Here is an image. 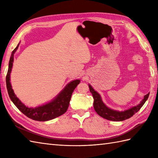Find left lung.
Segmentation results:
<instances>
[{
  "label": "left lung",
  "mask_w": 158,
  "mask_h": 158,
  "mask_svg": "<svg viewBox=\"0 0 158 158\" xmlns=\"http://www.w3.org/2000/svg\"><path fill=\"white\" fill-rule=\"evenodd\" d=\"M89 88L94 98V108L96 112L103 118L110 121H114V122H121V121L126 120L132 117L133 115H135L140 109L149 96V93L146 94L144 96V98L142 100V101L138 105L133 106L127 110H123V111H118V110H113L107 107L102 102L101 96H100L98 92L94 89L90 85H89Z\"/></svg>",
  "instance_id": "left-lung-1"
}]
</instances>
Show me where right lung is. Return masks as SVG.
<instances>
[{"instance_id": "1", "label": "right lung", "mask_w": 158, "mask_h": 158, "mask_svg": "<svg viewBox=\"0 0 158 158\" xmlns=\"http://www.w3.org/2000/svg\"><path fill=\"white\" fill-rule=\"evenodd\" d=\"M18 46L19 44L11 53V58L9 60L8 71L6 76V89H7L9 98H11V101L20 111L33 120L45 122V121L55 119L56 117L62 115V114L66 113L68 109L72 94L77 85L80 83V80L77 79L70 82L51 102L47 103L45 105L35 107V108H31V107L29 108L23 105L16 96L11 88V83H10V74H11L13 66V56H14L16 50L18 48Z\"/></svg>"}]
</instances>
